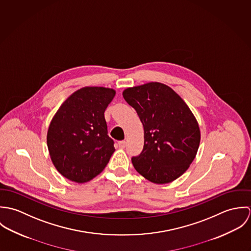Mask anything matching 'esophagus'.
Masks as SVG:
<instances>
[{
	"instance_id": "34e87169",
	"label": "esophagus",
	"mask_w": 251,
	"mask_h": 251,
	"mask_svg": "<svg viewBox=\"0 0 251 251\" xmlns=\"http://www.w3.org/2000/svg\"><path fill=\"white\" fill-rule=\"evenodd\" d=\"M119 147L120 148H122V149H124V148H126V142L125 141V140H123V141H120L119 142Z\"/></svg>"
}]
</instances>
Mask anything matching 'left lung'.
I'll return each instance as SVG.
<instances>
[{"mask_svg": "<svg viewBox=\"0 0 251 251\" xmlns=\"http://www.w3.org/2000/svg\"><path fill=\"white\" fill-rule=\"evenodd\" d=\"M143 124V151L131 161L154 183L178 179L193 161L200 143L198 123L190 109L168 86L151 82L124 91Z\"/></svg>", "mask_w": 251, "mask_h": 251, "instance_id": "8db88e82", "label": "left lung"}]
</instances>
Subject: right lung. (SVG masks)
<instances>
[{"instance_id": "add662e5", "label": "right lung", "mask_w": 251, "mask_h": 251, "mask_svg": "<svg viewBox=\"0 0 251 251\" xmlns=\"http://www.w3.org/2000/svg\"><path fill=\"white\" fill-rule=\"evenodd\" d=\"M114 97V90L86 87L73 93L57 111L47 146L53 164L65 178L86 182L107 165L115 148L104 112Z\"/></svg>"}]
</instances>
